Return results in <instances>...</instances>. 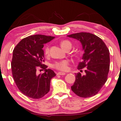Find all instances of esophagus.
<instances>
[{
  "label": "esophagus",
  "instance_id": "1",
  "mask_svg": "<svg viewBox=\"0 0 121 121\" xmlns=\"http://www.w3.org/2000/svg\"><path fill=\"white\" fill-rule=\"evenodd\" d=\"M66 73H64V72H59L57 73V75H65Z\"/></svg>",
  "mask_w": 121,
  "mask_h": 121
}]
</instances>
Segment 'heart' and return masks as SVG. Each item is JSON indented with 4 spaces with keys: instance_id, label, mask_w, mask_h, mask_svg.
<instances>
[{
    "instance_id": "obj_1",
    "label": "heart",
    "mask_w": 121,
    "mask_h": 121,
    "mask_svg": "<svg viewBox=\"0 0 121 121\" xmlns=\"http://www.w3.org/2000/svg\"><path fill=\"white\" fill-rule=\"evenodd\" d=\"M61 47H62V48L63 49L64 48H65L66 46H71V44L70 42L68 41V40H64L61 42L60 43ZM49 48L48 46H47L46 48H45V53L46 55H48L49 53ZM69 60H63L62 61H59V62H56L55 64L53 65V67L55 68V69L57 70H59L61 71H66L68 70V69H69Z\"/></svg>"
}]
</instances>
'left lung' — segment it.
<instances>
[{
    "label": "left lung",
    "mask_w": 121,
    "mask_h": 121,
    "mask_svg": "<svg viewBox=\"0 0 121 121\" xmlns=\"http://www.w3.org/2000/svg\"><path fill=\"white\" fill-rule=\"evenodd\" d=\"M81 43L84 53L78 69L85 68V74L75 73V81L71 87L76 95L82 98L98 93L107 81L110 68V52L105 43L95 35L78 33L67 35Z\"/></svg>",
    "instance_id": "left-lung-1"
}]
</instances>
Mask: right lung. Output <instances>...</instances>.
<instances>
[{
	"instance_id": "obj_1",
	"label": "right lung",
	"mask_w": 121,
	"mask_h": 121,
	"mask_svg": "<svg viewBox=\"0 0 121 121\" xmlns=\"http://www.w3.org/2000/svg\"><path fill=\"white\" fill-rule=\"evenodd\" d=\"M55 36L33 35L23 39L13 51L11 70L16 85L23 94L33 99L43 97L50 91V81L56 73L44 62L43 45ZM38 66L44 69L42 74H36Z\"/></svg>"
}]
</instances>
